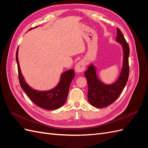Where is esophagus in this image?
I'll return each instance as SVG.
<instances>
[{"instance_id":"34e87169","label":"esophagus","mask_w":148,"mask_h":148,"mask_svg":"<svg viewBox=\"0 0 148 148\" xmlns=\"http://www.w3.org/2000/svg\"><path fill=\"white\" fill-rule=\"evenodd\" d=\"M85 65H86V62L84 60H81L78 62L75 66V71L77 73H80L84 71L85 69Z\"/></svg>"}]
</instances>
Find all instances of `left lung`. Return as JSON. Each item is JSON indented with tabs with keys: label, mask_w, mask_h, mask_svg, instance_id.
<instances>
[{
	"label": "left lung",
	"mask_w": 148,
	"mask_h": 148,
	"mask_svg": "<svg viewBox=\"0 0 148 148\" xmlns=\"http://www.w3.org/2000/svg\"><path fill=\"white\" fill-rule=\"evenodd\" d=\"M117 29V36L116 41L122 45L123 52L122 70L117 81L110 84L102 83L98 78L96 69L92 64H90L88 70L84 72L88 86V101L92 106L97 108H103L112 104L119 97L128 81L129 46L122 31L118 28Z\"/></svg>",
	"instance_id": "left-lung-1"
}]
</instances>
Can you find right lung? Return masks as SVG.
<instances>
[{
    "mask_svg": "<svg viewBox=\"0 0 148 148\" xmlns=\"http://www.w3.org/2000/svg\"><path fill=\"white\" fill-rule=\"evenodd\" d=\"M38 27L36 26L35 28ZM32 28L29 29L31 30ZM18 47L16 53V60L18 71V78L20 86L31 101L39 107L46 110H56L63 106L66 100L70 85L75 77V71L70 69L62 73L60 82L57 86L49 91H38L33 89L26 83L22 75L18 58Z\"/></svg>",
    "mask_w": 148,
    "mask_h": 148,
    "instance_id": "obj_1",
    "label": "right lung"
}]
</instances>
